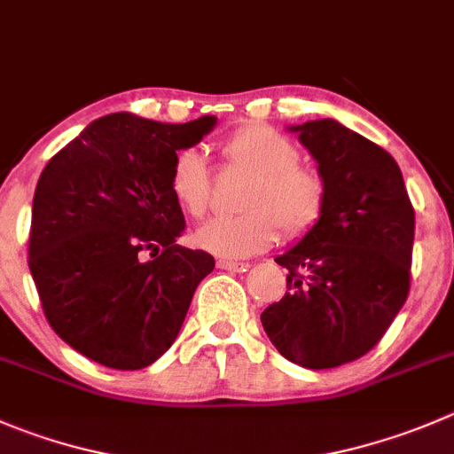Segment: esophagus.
Instances as JSON below:
<instances>
[{
  "instance_id": "esophagus-1",
  "label": "esophagus",
  "mask_w": 454,
  "mask_h": 454,
  "mask_svg": "<svg viewBox=\"0 0 454 454\" xmlns=\"http://www.w3.org/2000/svg\"><path fill=\"white\" fill-rule=\"evenodd\" d=\"M217 266L222 268V270H231V272H246L250 268V263H244V262H231V259H219Z\"/></svg>"
}]
</instances>
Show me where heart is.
<instances>
[{"instance_id": "1", "label": "heart", "mask_w": 454, "mask_h": 454, "mask_svg": "<svg viewBox=\"0 0 454 454\" xmlns=\"http://www.w3.org/2000/svg\"><path fill=\"white\" fill-rule=\"evenodd\" d=\"M223 157L250 173L241 197L244 213L213 217L195 232V244L217 257L241 259L270 248L279 226L301 235L324 210L325 184L299 164V148L270 126H246L223 142ZM170 192L179 208L201 217L208 208V170L195 148H184L170 166Z\"/></svg>"}]
</instances>
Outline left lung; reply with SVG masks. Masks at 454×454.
<instances>
[{"mask_svg":"<svg viewBox=\"0 0 454 454\" xmlns=\"http://www.w3.org/2000/svg\"><path fill=\"white\" fill-rule=\"evenodd\" d=\"M317 161L325 201L315 226L277 254L288 293L262 312L268 339L310 371L366 355L406 303L415 210L397 161L334 120L288 126Z\"/></svg>","mask_w":454,"mask_h":454,"instance_id":"left-lung-1","label":"left lung"}]
</instances>
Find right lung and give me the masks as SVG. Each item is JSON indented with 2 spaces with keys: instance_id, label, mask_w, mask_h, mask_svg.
I'll return each instance as SVG.
<instances>
[{
  "instance_id": "add662e5",
  "label": "right lung",
  "mask_w": 454,
  "mask_h": 454,
  "mask_svg": "<svg viewBox=\"0 0 454 454\" xmlns=\"http://www.w3.org/2000/svg\"><path fill=\"white\" fill-rule=\"evenodd\" d=\"M215 126V115L161 124L113 113L39 175L28 268L48 324L83 357L139 371L177 339L215 259L177 244L186 222L170 192V166Z\"/></svg>"
}]
</instances>
